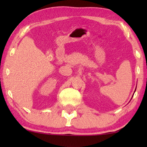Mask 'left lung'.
<instances>
[{
	"mask_svg": "<svg viewBox=\"0 0 147 147\" xmlns=\"http://www.w3.org/2000/svg\"><path fill=\"white\" fill-rule=\"evenodd\" d=\"M135 91H136V90H135ZM132 97H133V96H132Z\"/></svg>",
	"mask_w": 147,
	"mask_h": 147,
	"instance_id": "obj_1",
	"label": "left lung"
}]
</instances>
